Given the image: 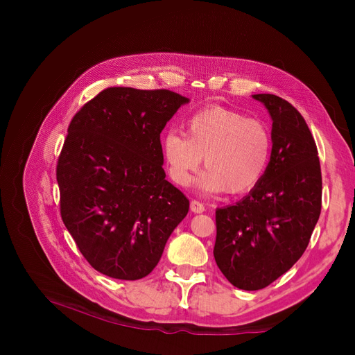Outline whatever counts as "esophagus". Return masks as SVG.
Returning <instances> with one entry per match:
<instances>
[{
    "instance_id": "obj_1",
    "label": "esophagus",
    "mask_w": 355,
    "mask_h": 355,
    "mask_svg": "<svg viewBox=\"0 0 355 355\" xmlns=\"http://www.w3.org/2000/svg\"><path fill=\"white\" fill-rule=\"evenodd\" d=\"M191 211L193 213H204L206 211V207H204V204L200 202L198 200H193L191 201Z\"/></svg>"
}]
</instances>
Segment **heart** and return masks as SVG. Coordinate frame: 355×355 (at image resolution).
<instances>
[{"label": "heart", "mask_w": 355, "mask_h": 355, "mask_svg": "<svg viewBox=\"0 0 355 355\" xmlns=\"http://www.w3.org/2000/svg\"><path fill=\"white\" fill-rule=\"evenodd\" d=\"M185 137L168 129L161 149L174 182L187 185L204 164L209 168L198 180L201 190L246 193L262 180L272 154L268 125L241 112L223 106L197 110L185 122Z\"/></svg>", "instance_id": "heart-1"}]
</instances>
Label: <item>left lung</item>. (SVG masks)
Wrapping results in <instances>:
<instances>
[{"label": "left lung", "mask_w": 355, "mask_h": 355, "mask_svg": "<svg viewBox=\"0 0 355 355\" xmlns=\"http://www.w3.org/2000/svg\"><path fill=\"white\" fill-rule=\"evenodd\" d=\"M272 116L269 165L248 197L216 210L214 259L245 291L269 286L308 248L322 207L318 149L304 116L288 101L253 95Z\"/></svg>", "instance_id": "left-lung-1"}]
</instances>
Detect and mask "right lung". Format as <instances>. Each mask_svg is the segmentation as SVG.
<instances>
[{"label":"right lung","instance_id":"obj_1","mask_svg":"<svg viewBox=\"0 0 355 355\" xmlns=\"http://www.w3.org/2000/svg\"><path fill=\"white\" fill-rule=\"evenodd\" d=\"M189 99L107 87L73 116L58 159L60 214L98 272L137 281L158 265L190 201L165 180L159 134Z\"/></svg>","mask_w":355,"mask_h":355}]
</instances>
